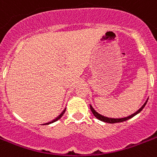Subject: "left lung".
I'll use <instances>...</instances> for the list:
<instances>
[{"label": "left lung", "instance_id": "1", "mask_svg": "<svg viewBox=\"0 0 157 157\" xmlns=\"http://www.w3.org/2000/svg\"><path fill=\"white\" fill-rule=\"evenodd\" d=\"M147 102V100L146 102L144 103V105H143L142 107L140 108V109L138 110L137 112H135V113H133L132 115H130V116L126 117H121V118H113V117H108L103 116V115H101V114L99 113L98 112H96V110L94 109V108L92 107L91 105H90V109H91V111L92 112V113H93L94 116L96 117L97 119L100 120V121H105V122H108V123H117V122H122V121H126V120H128V119L131 118V117H133L134 116H135L136 114H138L139 113L141 112V111L143 110V109L144 108V106L146 105Z\"/></svg>", "mask_w": 157, "mask_h": 157}]
</instances>
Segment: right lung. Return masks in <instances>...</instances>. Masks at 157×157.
I'll use <instances>...</instances> for the list:
<instances>
[{"label": "right lung", "instance_id": "right-lung-1", "mask_svg": "<svg viewBox=\"0 0 157 157\" xmlns=\"http://www.w3.org/2000/svg\"><path fill=\"white\" fill-rule=\"evenodd\" d=\"M65 112H66V109H64L63 111H62V112H61V113L60 114V115H59V116L57 117H56V118H55L54 120H52V121H50V122H48V124L52 123V122H54V121H57V120H59V119L61 118V117H62V115H63V114L65 113Z\"/></svg>", "mask_w": 157, "mask_h": 157}]
</instances>
